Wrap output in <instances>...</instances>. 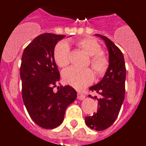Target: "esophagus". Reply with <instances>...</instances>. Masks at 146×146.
I'll list each match as a JSON object with an SVG mask.
<instances>
[{
  "instance_id": "obj_1",
  "label": "esophagus",
  "mask_w": 146,
  "mask_h": 146,
  "mask_svg": "<svg viewBox=\"0 0 146 146\" xmlns=\"http://www.w3.org/2000/svg\"><path fill=\"white\" fill-rule=\"evenodd\" d=\"M86 96H85L84 94H81V93H78L77 94V99H80V100H82V99H84Z\"/></svg>"
}]
</instances>
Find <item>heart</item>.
Returning a JSON list of instances; mask_svg holds the SVG:
<instances>
[{"label": "heart", "mask_w": 146, "mask_h": 146, "mask_svg": "<svg viewBox=\"0 0 146 146\" xmlns=\"http://www.w3.org/2000/svg\"><path fill=\"white\" fill-rule=\"evenodd\" d=\"M75 44L81 50L91 56L90 65L98 77H102L109 68V60L102 53L101 45L91 38H82L77 40ZM69 45L62 42L58 44L54 49L53 57L55 63L60 68L67 66L70 63ZM66 83L78 90H82L91 84L94 80V73L91 69H78L71 67L63 73Z\"/></svg>", "instance_id": "heart-1"}]
</instances>
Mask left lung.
<instances>
[{"label":"left lung","instance_id":"1","mask_svg":"<svg viewBox=\"0 0 146 146\" xmlns=\"http://www.w3.org/2000/svg\"><path fill=\"white\" fill-rule=\"evenodd\" d=\"M104 41L109 51V68L98 84L89 90L100 95L98 100L97 112L91 116L86 117L89 128L102 131L111 126L116 120L125 96L126 66L122 52L108 37L96 34ZM89 96L93 98L91 95Z\"/></svg>","mask_w":146,"mask_h":146}]
</instances>
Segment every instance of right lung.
Instances as JSON below:
<instances>
[{
	"mask_svg": "<svg viewBox=\"0 0 146 146\" xmlns=\"http://www.w3.org/2000/svg\"><path fill=\"white\" fill-rule=\"evenodd\" d=\"M65 36L49 33L39 35L25 47L22 56L23 102L32 120L47 129L61 124L66 109L77 98V91L70 86H58L57 92L53 91L60 80L54 49Z\"/></svg>",
	"mask_w": 146,
	"mask_h": 146,
	"instance_id": "right-lung-1",
	"label": "right lung"
}]
</instances>
